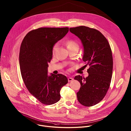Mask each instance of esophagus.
Instances as JSON below:
<instances>
[{"mask_svg":"<svg viewBox=\"0 0 131 131\" xmlns=\"http://www.w3.org/2000/svg\"><path fill=\"white\" fill-rule=\"evenodd\" d=\"M73 79L72 78H71V77H69V78H68V81L69 82H71V81H73Z\"/></svg>","mask_w":131,"mask_h":131,"instance_id":"esophagus-1","label":"esophagus"}]
</instances>
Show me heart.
Segmentation results:
<instances>
[{"mask_svg":"<svg viewBox=\"0 0 131 131\" xmlns=\"http://www.w3.org/2000/svg\"><path fill=\"white\" fill-rule=\"evenodd\" d=\"M66 45H67V47L68 48V49H70V48H72L73 47H78V45L77 44V43H75L74 41H72V40H69L66 43ZM58 47V44H56L54 45L53 49H52V53H54V52H55L57 48Z\"/></svg>","mask_w":131,"mask_h":131,"instance_id":"obj_1","label":"heart"}]
</instances>
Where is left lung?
I'll return each instance as SVG.
<instances>
[{"instance_id":"obj_1","label":"left lung","mask_w":131,"mask_h":131,"mask_svg":"<svg viewBox=\"0 0 131 131\" xmlns=\"http://www.w3.org/2000/svg\"><path fill=\"white\" fill-rule=\"evenodd\" d=\"M69 30L81 40L84 49L82 59L90 66L86 78L80 75L74 78L81 84L77 93L78 100L83 106H92L104 99L110 87L113 71L110 46L105 36L95 29L80 26Z\"/></svg>"}]
</instances>
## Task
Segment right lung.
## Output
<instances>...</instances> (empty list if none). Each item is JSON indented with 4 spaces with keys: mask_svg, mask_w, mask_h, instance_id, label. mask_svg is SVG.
<instances>
[{
    "mask_svg": "<svg viewBox=\"0 0 131 131\" xmlns=\"http://www.w3.org/2000/svg\"><path fill=\"white\" fill-rule=\"evenodd\" d=\"M68 31V27L39 28L28 32L20 46L19 65L23 82L31 94L45 105L58 102L61 88L68 83L62 74L48 75V67L54 44Z\"/></svg>",
    "mask_w": 131,
    "mask_h": 131,
    "instance_id": "1",
    "label": "right lung"
}]
</instances>
